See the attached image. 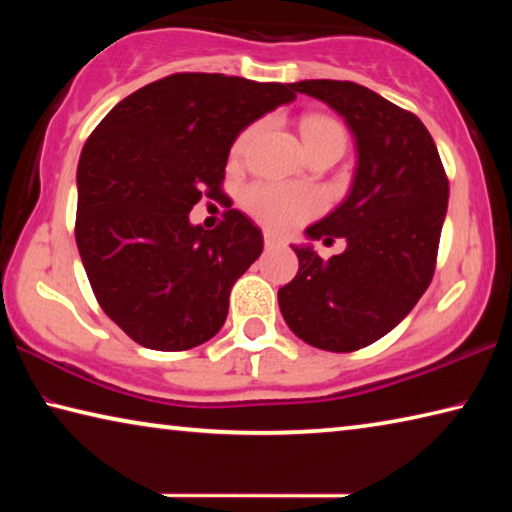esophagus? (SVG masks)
I'll list each match as a JSON object with an SVG mask.
<instances>
[{"label": "esophagus", "mask_w": 512, "mask_h": 512, "mask_svg": "<svg viewBox=\"0 0 512 512\" xmlns=\"http://www.w3.org/2000/svg\"><path fill=\"white\" fill-rule=\"evenodd\" d=\"M280 244H282L280 239H277L275 235H271V232H266V235H264V246L266 248H277Z\"/></svg>", "instance_id": "34e87169"}]
</instances>
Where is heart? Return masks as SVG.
<instances>
[{"label":"heart","mask_w":512,"mask_h":512,"mask_svg":"<svg viewBox=\"0 0 512 512\" xmlns=\"http://www.w3.org/2000/svg\"><path fill=\"white\" fill-rule=\"evenodd\" d=\"M257 131L259 126H248L237 137L235 144H232V155H244ZM302 135H305L307 151L336 149L343 153L345 149V128L332 117H307L302 121ZM241 203H244L246 212L262 225H266V228L287 232L318 214L320 207H323V196L309 187L284 183H255L244 189Z\"/></svg>","instance_id":"obj_1"}]
</instances>
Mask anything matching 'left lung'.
I'll return each mask as SVG.
<instances>
[{
    "label": "left lung",
    "mask_w": 512,
    "mask_h": 512,
    "mask_svg": "<svg viewBox=\"0 0 512 512\" xmlns=\"http://www.w3.org/2000/svg\"><path fill=\"white\" fill-rule=\"evenodd\" d=\"M293 90L325 101L357 140L359 164L345 201L307 228L348 248L323 262L293 246L298 275L277 291L291 332L314 348L354 352L402 323L431 284L449 180L427 126L413 112L352 81H300Z\"/></svg>",
    "instance_id": "obj_1"
}]
</instances>
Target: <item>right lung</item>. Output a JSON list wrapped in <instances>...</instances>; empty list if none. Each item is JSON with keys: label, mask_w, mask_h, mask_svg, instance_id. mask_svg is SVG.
<instances>
[{"label": "right lung", "mask_w": 512, "mask_h": 512, "mask_svg": "<svg viewBox=\"0 0 512 512\" xmlns=\"http://www.w3.org/2000/svg\"><path fill=\"white\" fill-rule=\"evenodd\" d=\"M293 99V83L178 72L128 94L88 137L76 246L101 309L135 343L180 352L223 327L262 232L230 207L214 230L189 223V212L225 196L237 135Z\"/></svg>", "instance_id": "1"}]
</instances>
